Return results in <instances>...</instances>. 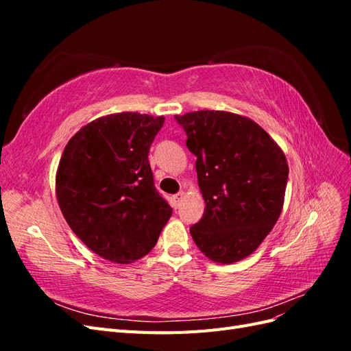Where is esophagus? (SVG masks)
I'll return each mask as SVG.
<instances>
[{
    "instance_id": "34e87169",
    "label": "esophagus",
    "mask_w": 351,
    "mask_h": 351,
    "mask_svg": "<svg viewBox=\"0 0 351 351\" xmlns=\"http://www.w3.org/2000/svg\"><path fill=\"white\" fill-rule=\"evenodd\" d=\"M184 199V193L183 192H180V193H177V195H174L173 197H171V200H173V205H174V208H177L180 204H182V200Z\"/></svg>"
}]
</instances>
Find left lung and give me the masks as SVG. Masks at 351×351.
Listing matches in <instances>:
<instances>
[{
    "label": "left lung",
    "mask_w": 351,
    "mask_h": 351,
    "mask_svg": "<svg viewBox=\"0 0 351 351\" xmlns=\"http://www.w3.org/2000/svg\"><path fill=\"white\" fill-rule=\"evenodd\" d=\"M196 155L204 217L190 227L206 258L228 265L247 258L281 215L289 164L259 124L228 111L174 115Z\"/></svg>",
    "instance_id": "left-lung-1"
}]
</instances>
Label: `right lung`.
Masks as SVG:
<instances>
[{"instance_id": "1", "label": "right lung", "mask_w": 351, "mask_h": 351, "mask_svg": "<svg viewBox=\"0 0 351 351\" xmlns=\"http://www.w3.org/2000/svg\"><path fill=\"white\" fill-rule=\"evenodd\" d=\"M164 115L117 112L74 134L61 155L56 195L67 224L115 263L149 253L173 214L154 186L147 155Z\"/></svg>"}]
</instances>
